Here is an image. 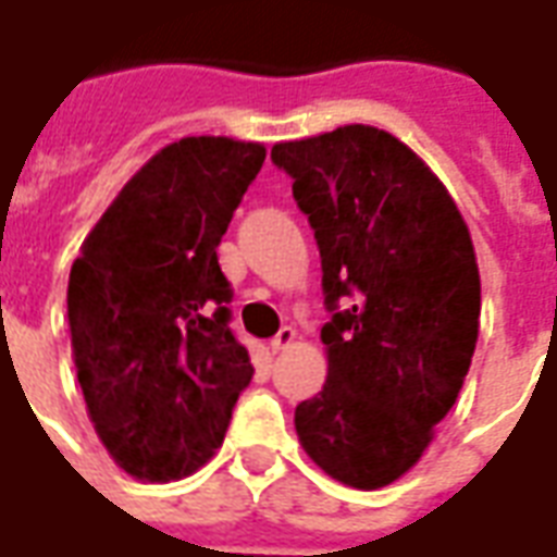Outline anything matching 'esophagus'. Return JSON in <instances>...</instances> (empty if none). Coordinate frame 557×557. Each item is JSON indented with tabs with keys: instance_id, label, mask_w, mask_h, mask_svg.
<instances>
[{
	"instance_id": "obj_1",
	"label": "esophagus",
	"mask_w": 557,
	"mask_h": 557,
	"mask_svg": "<svg viewBox=\"0 0 557 557\" xmlns=\"http://www.w3.org/2000/svg\"><path fill=\"white\" fill-rule=\"evenodd\" d=\"M292 343H295V331H292V327H280L277 337L271 339L268 346H271V351H283V349H289Z\"/></svg>"
}]
</instances>
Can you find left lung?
Instances as JSON below:
<instances>
[{"label": "left lung", "instance_id": "1", "mask_svg": "<svg viewBox=\"0 0 557 557\" xmlns=\"http://www.w3.org/2000/svg\"><path fill=\"white\" fill-rule=\"evenodd\" d=\"M322 256L327 379L295 409L304 450L355 490L403 478L454 409L480 319L474 244L430 166L346 125L271 148Z\"/></svg>", "mask_w": 557, "mask_h": 557}]
</instances>
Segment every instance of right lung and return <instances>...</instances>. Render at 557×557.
Listing matches in <instances>:
<instances>
[{
	"label": "right lung",
	"instance_id": "right-lung-1",
	"mask_svg": "<svg viewBox=\"0 0 557 557\" xmlns=\"http://www.w3.org/2000/svg\"><path fill=\"white\" fill-rule=\"evenodd\" d=\"M262 163L265 146L226 137L160 148L71 265L67 322L86 409L139 480L206 466L253 379L230 327L218 244Z\"/></svg>",
	"mask_w": 557,
	"mask_h": 557
}]
</instances>
